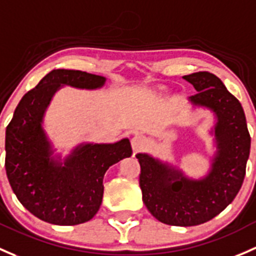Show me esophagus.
Listing matches in <instances>:
<instances>
[{"mask_svg":"<svg viewBox=\"0 0 256 256\" xmlns=\"http://www.w3.org/2000/svg\"><path fill=\"white\" fill-rule=\"evenodd\" d=\"M131 146H132V150L137 152V150H141L146 146V138L141 135H136L131 138Z\"/></svg>","mask_w":256,"mask_h":256,"instance_id":"esophagus-1","label":"esophagus"}]
</instances>
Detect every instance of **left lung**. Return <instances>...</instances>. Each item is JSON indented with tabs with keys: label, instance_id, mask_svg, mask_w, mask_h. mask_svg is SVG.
<instances>
[{
	"label": "left lung",
	"instance_id": "left-lung-1",
	"mask_svg": "<svg viewBox=\"0 0 256 256\" xmlns=\"http://www.w3.org/2000/svg\"><path fill=\"white\" fill-rule=\"evenodd\" d=\"M182 78L196 90L189 98L192 106L206 108L216 118L211 130L216 153L208 173L192 179L148 153H137L136 158L142 200L153 217L169 226L190 227L212 220L234 200L246 176L250 135L242 104L218 77L196 72Z\"/></svg>",
	"mask_w": 256,
	"mask_h": 256
}]
</instances>
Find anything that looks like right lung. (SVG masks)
Returning <instances> with one entry per match:
<instances>
[{
	"instance_id": "obj_1",
	"label": "right lung",
	"mask_w": 256,
	"mask_h": 256,
	"mask_svg": "<svg viewBox=\"0 0 256 256\" xmlns=\"http://www.w3.org/2000/svg\"><path fill=\"white\" fill-rule=\"evenodd\" d=\"M103 76L52 70L24 94L6 128V173L20 204L48 223L74 226L92 220L102 205L103 179L112 164L131 157L128 138L115 144H80L61 160L42 128L55 93L64 86L98 90Z\"/></svg>"
}]
</instances>
